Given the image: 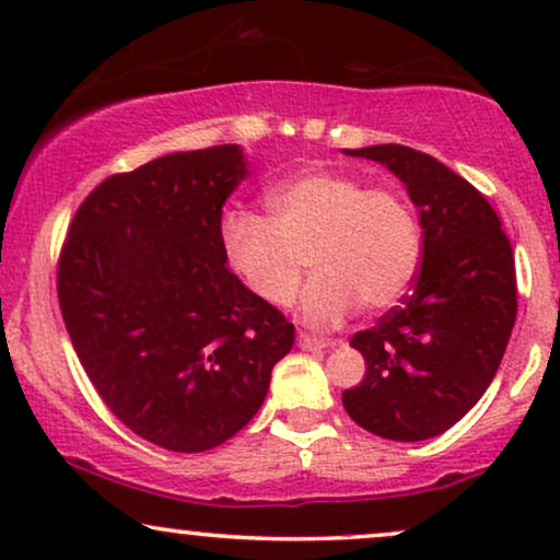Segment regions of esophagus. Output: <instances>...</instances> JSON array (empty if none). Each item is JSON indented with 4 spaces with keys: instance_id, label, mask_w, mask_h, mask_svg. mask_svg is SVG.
Returning <instances> with one entry per match:
<instances>
[{
    "instance_id": "34e87169",
    "label": "esophagus",
    "mask_w": 560,
    "mask_h": 560,
    "mask_svg": "<svg viewBox=\"0 0 560 560\" xmlns=\"http://www.w3.org/2000/svg\"><path fill=\"white\" fill-rule=\"evenodd\" d=\"M298 345L302 347V350H326V347H334L331 339H318V337H313V334H300Z\"/></svg>"
}]
</instances>
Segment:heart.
Here are the masks:
<instances>
[{
  "label": "heart",
  "instance_id": "heart-1",
  "mask_svg": "<svg viewBox=\"0 0 560 560\" xmlns=\"http://www.w3.org/2000/svg\"><path fill=\"white\" fill-rule=\"evenodd\" d=\"M268 221L234 210L221 223L223 262L255 298L287 307L300 289L298 255L311 249L313 279L302 318L329 326L405 298L421 266V226L397 191L365 189L337 171H300L266 195Z\"/></svg>",
  "mask_w": 560,
  "mask_h": 560
}]
</instances>
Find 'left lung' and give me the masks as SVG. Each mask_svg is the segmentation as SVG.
Returning <instances> with one entry per match:
<instances>
[{
	"label": "left lung",
	"instance_id": "left-lung-1",
	"mask_svg": "<svg viewBox=\"0 0 560 560\" xmlns=\"http://www.w3.org/2000/svg\"><path fill=\"white\" fill-rule=\"evenodd\" d=\"M345 155L400 178L423 249L413 292L350 339L365 376L342 392V405L365 432L421 442L464 419L498 374L516 320L513 249L492 205L436 158L402 144Z\"/></svg>",
	"mask_w": 560,
	"mask_h": 560
}]
</instances>
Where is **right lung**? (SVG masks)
Here are the masks:
<instances>
[{"mask_svg": "<svg viewBox=\"0 0 560 560\" xmlns=\"http://www.w3.org/2000/svg\"><path fill=\"white\" fill-rule=\"evenodd\" d=\"M240 144L171 152L105 178L62 244L57 298L107 408L152 445L202 453L244 429L294 326L221 255V215L247 178Z\"/></svg>", "mask_w": 560, "mask_h": 560, "instance_id": "right-lung-1", "label": "right lung"}]
</instances>
